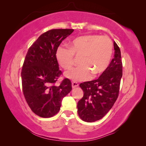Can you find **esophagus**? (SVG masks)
<instances>
[{"label":"esophagus","instance_id":"34e87169","mask_svg":"<svg viewBox=\"0 0 146 146\" xmlns=\"http://www.w3.org/2000/svg\"><path fill=\"white\" fill-rule=\"evenodd\" d=\"M79 84L77 82H73L71 83V86H72V88H75L76 87H77V86H78Z\"/></svg>","mask_w":146,"mask_h":146}]
</instances>
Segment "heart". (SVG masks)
I'll use <instances>...</instances> for the list:
<instances>
[{
    "mask_svg": "<svg viewBox=\"0 0 146 146\" xmlns=\"http://www.w3.org/2000/svg\"><path fill=\"white\" fill-rule=\"evenodd\" d=\"M68 48H58L56 58L58 64L64 70L73 64V56H81L80 66L73 68L64 73L66 78L75 81H83L101 75L110 64L113 44L107 36L89 35L80 36L68 44Z\"/></svg>",
    "mask_w": 146,
    "mask_h": 146,
    "instance_id": "heart-1",
    "label": "heart"
}]
</instances>
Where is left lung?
I'll list each match as a JSON object with an SVG mask.
<instances>
[{"label":"left lung","mask_w":146,"mask_h":146,"mask_svg":"<svg viewBox=\"0 0 146 146\" xmlns=\"http://www.w3.org/2000/svg\"><path fill=\"white\" fill-rule=\"evenodd\" d=\"M113 46L114 58L108 69L97 80L80 84L84 94L77 104L78 113L85 122H95L103 118L113 107L119 95L122 63L120 50L115 41Z\"/></svg>","instance_id":"1"}]
</instances>
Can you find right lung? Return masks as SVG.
Here are the masks:
<instances>
[{
    "mask_svg": "<svg viewBox=\"0 0 146 146\" xmlns=\"http://www.w3.org/2000/svg\"><path fill=\"white\" fill-rule=\"evenodd\" d=\"M73 29H51L40 36L27 52L21 71L23 94L34 113L43 118L54 116L63 98L71 90L70 80L54 85L61 74L56 58L62 41Z\"/></svg>",
    "mask_w": 146,
    "mask_h": 146,
    "instance_id": "add662e5",
    "label": "right lung"
}]
</instances>
